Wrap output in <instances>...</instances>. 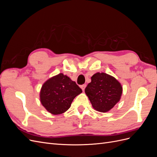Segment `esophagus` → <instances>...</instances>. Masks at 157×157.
<instances>
[{
	"label": "esophagus",
	"mask_w": 157,
	"mask_h": 157,
	"mask_svg": "<svg viewBox=\"0 0 157 157\" xmlns=\"http://www.w3.org/2000/svg\"><path fill=\"white\" fill-rule=\"evenodd\" d=\"M86 86V84H82V85H81V86H80V88H81V89L82 90V91H84Z\"/></svg>",
	"instance_id": "esophagus-1"
}]
</instances>
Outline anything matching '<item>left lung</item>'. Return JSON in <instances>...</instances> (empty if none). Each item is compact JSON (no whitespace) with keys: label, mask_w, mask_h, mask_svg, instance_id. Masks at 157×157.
<instances>
[{"label":"left lung","mask_w":157,"mask_h":157,"mask_svg":"<svg viewBox=\"0 0 157 157\" xmlns=\"http://www.w3.org/2000/svg\"><path fill=\"white\" fill-rule=\"evenodd\" d=\"M91 79L85 93L92 107L101 113L109 111L120 100L122 93L121 84L115 78L104 73L94 74Z\"/></svg>","instance_id":"left-lung-1"}]
</instances>
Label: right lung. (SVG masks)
<instances>
[{
    "label": "right lung",
    "instance_id": "1",
    "mask_svg": "<svg viewBox=\"0 0 157 157\" xmlns=\"http://www.w3.org/2000/svg\"><path fill=\"white\" fill-rule=\"evenodd\" d=\"M82 92L75 82L59 73L48 79L42 86L40 101L48 112L59 115L69 109L74 98Z\"/></svg>",
    "mask_w": 157,
    "mask_h": 157
}]
</instances>
